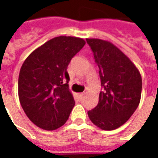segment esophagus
Listing matches in <instances>:
<instances>
[{
    "label": "esophagus",
    "instance_id": "1",
    "mask_svg": "<svg viewBox=\"0 0 158 158\" xmlns=\"http://www.w3.org/2000/svg\"><path fill=\"white\" fill-rule=\"evenodd\" d=\"M78 96H79V98H81V97H83V96H84V93H79Z\"/></svg>",
    "mask_w": 158,
    "mask_h": 158
}]
</instances>
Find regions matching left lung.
Returning a JSON list of instances; mask_svg holds the SVG:
<instances>
[{"label": "left lung", "instance_id": "left-lung-1", "mask_svg": "<svg viewBox=\"0 0 158 158\" xmlns=\"http://www.w3.org/2000/svg\"><path fill=\"white\" fill-rule=\"evenodd\" d=\"M94 53L103 90L97 106L88 112L90 121L103 130L125 123L140 102L142 79L131 60L116 45L100 39H86Z\"/></svg>", "mask_w": 158, "mask_h": 158}]
</instances>
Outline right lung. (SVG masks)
<instances>
[{
  "instance_id": "add662e5",
  "label": "right lung",
  "mask_w": 158,
  "mask_h": 158,
  "mask_svg": "<svg viewBox=\"0 0 158 158\" xmlns=\"http://www.w3.org/2000/svg\"><path fill=\"white\" fill-rule=\"evenodd\" d=\"M85 45L82 38L55 37L31 52L23 63L18 87L20 104L40 129H58L69 118L75 102L69 89L67 69Z\"/></svg>"
}]
</instances>
